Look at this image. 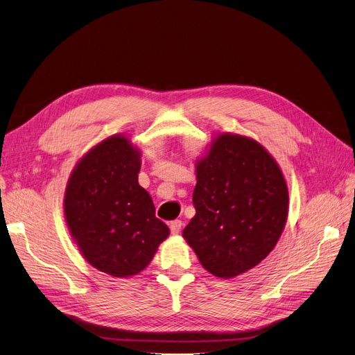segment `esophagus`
Masks as SVG:
<instances>
[{
	"mask_svg": "<svg viewBox=\"0 0 355 355\" xmlns=\"http://www.w3.org/2000/svg\"><path fill=\"white\" fill-rule=\"evenodd\" d=\"M181 226H182V221L181 220H174L170 223V230L173 234H178L180 230H181Z\"/></svg>",
	"mask_w": 355,
	"mask_h": 355,
	"instance_id": "obj_1",
	"label": "esophagus"
}]
</instances>
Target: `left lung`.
<instances>
[{"instance_id": "obj_1", "label": "left lung", "mask_w": 355, "mask_h": 355, "mask_svg": "<svg viewBox=\"0 0 355 355\" xmlns=\"http://www.w3.org/2000/svg\"><path fill=\"white\" fill-rule=\"evenodd\" d=\"M196 216L182 237L217 277L253 269L273 250L288 220L281 166L257 141L226 132L196 161Z\"/></svg>"}]
</instances>
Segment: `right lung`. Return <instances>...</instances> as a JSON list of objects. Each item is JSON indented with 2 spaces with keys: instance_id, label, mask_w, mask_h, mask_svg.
<instances>
[{
  "instance_id": "add662e5",
  "label": "right lung",
  "mask_w": 355,
  "mask_h": 355,
  "mask_svg": "<svg viewBox=\"0 0 355 355\" xmlns=\"http://www.w3.org/2000/svg\"><path fill=\"white\" fill-rule=\"evenodd\" d=\"M141 149L122 134L96 144L78 161L64 191V218L82 256L115 277L142 272L170 234L138 182Z\"/></svg>"
}]
</instances>
